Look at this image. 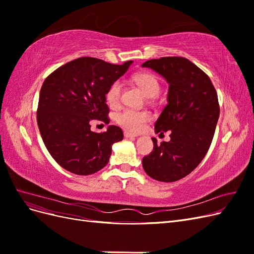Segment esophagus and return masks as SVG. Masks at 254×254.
<instances>
[{
  "label": "esophagus",
  "instance_id": "obj_1",
  "mask_svg": "<svg viewBox=\"0 0 254 254\" xmlns=\"http://www.w3.org/2000/svg\"><path fill=\"white\" fill-rule=\"evenodd\" d=\"M124 135H125V137H135L136 136V134L129 132V131H127V130H125L124 131Z\"/></svg>",
  "mask_w": 254,
  "mask_h": 254
}]
</instances>
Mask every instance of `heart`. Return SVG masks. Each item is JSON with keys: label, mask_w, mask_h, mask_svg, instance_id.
Returning <instances> with one entry per match:
<instances>
[{"label": "heart", "mask_w": 254, "mask_h": 254, "mask_svg": "<svg viewBox=\"0 0 254 254\" xmlns=\"http://www.w3.org/2000/svg\"><path fill=\"white\" fill-rule=\"evenodd\" d=\"M133 81L137 84L148 97H155L161 89V83L159 78L155 74L150 72H141L133 76ZM122 82L120 80H114L106 91V102L112 108L118 107L121 103L122 95ZM151 119V114L146 110H133L124 109L115 114V122L125 128L128 131L139 132L143 129L145 124Z\"/></svg>", "instance_id": "obj_1"}]
</instances>
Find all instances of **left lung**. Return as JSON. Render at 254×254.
<instances>
[{"instance_id":"obj_1","label":"left lung","mask_w":254,"mask_h":254,"mask_svg":"<svg viewBox=\"0 0 254 254\" xmlns=\"http://www.w3.org/2000/svg\"><path fill=\"white\" fill-rule=\"evenodd\" d=\"M150 67L170 83L167 105L157 120V133L171 130V141L157 143L142 160L145 173L161 182L188 176L201 162L212 143L219 118L216 90L201 68L184 57L147 60Z\"/></svg>"}]
</instances>
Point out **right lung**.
<instances>
[{"label": "right lung", "mask_w": 254, "mask_h": 254, "mask_svg": "<svg viewBox=\"0 0 254 254\" xmlns=\"http://www.w3.org/2000/svg\"><path fill=\"white\" fill-rule=\"evenodd\" d=\"M132 61L112 64L80 57L58 67L45 78L37 109V123L45 147L64 170L88 176L109 162L112 144L123 140L118 126L91 131V122L109 124L106 91Z\"/></svg>", "instance_id": "add662e5"}]
</instances>
